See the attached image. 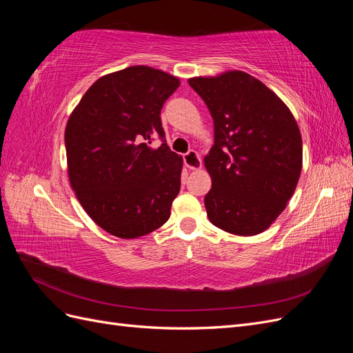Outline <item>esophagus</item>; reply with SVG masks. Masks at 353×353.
Wrapping results in <instances>:
<instances>
[{
	"label": "esophagus",
	"mask_w": 353,
	"mask_h": 353,
	"mask_svg": "<svg viewBox=\"0 0 353 353\" xmlns=\"http://www.w3.org/2000/svg\"><path fill=\"white\" fill-rule=\"evenodd\" d=\"M184 163H185V166H187L188 169L196 170V169H200V168H201V159H200V156L197 154V152L190 150L188 153L184 154Z\"/></svg>",
	"instance_id": "obj_1"
}]
</instances>
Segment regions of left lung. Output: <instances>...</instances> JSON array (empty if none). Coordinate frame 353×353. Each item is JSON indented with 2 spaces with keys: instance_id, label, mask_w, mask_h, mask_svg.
<instances>
[{
  "instance_id": "left-lung-1",
  "label": "left lung",
  "mask_w": 353,
  "mask_h": 353,
  "mask_svg": "<svg viewBox=\"0 0 353 353\" xmlns=\"http://www.w3.org/2000/svg\"><path fill=\"white\" fill-rule=\"evenodd\" d=\"M213 119L215 143L205 157L212 188L205 197L213 225L256 236L292 199L302 170V137L290 109L241 70L188 79Z\"/></svg>"
}]
</instances>
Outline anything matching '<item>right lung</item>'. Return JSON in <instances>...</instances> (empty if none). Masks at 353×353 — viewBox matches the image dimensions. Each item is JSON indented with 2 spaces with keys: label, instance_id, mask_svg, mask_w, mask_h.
<instances>
[{
  "label": "right lung",
  "instance_id": "right-lung-1",
  "mask_svg": "<svg viewBox=\"0 0 353 353\" xmlns=\"http://www.w3.org/2000/svg\"><path fill=\"white\" fill-rule=\"evenodd\" d=\"M179 79L148 66L104 74L72 112L65 144L70 185L90 218L119 239L162 227L179 193L183 157L165 141L160 110ZM154 136L164 143L150 147Z\"/></svg>",
  "mask_w": 353,
  "mask_h": 353
}]
</instances>
